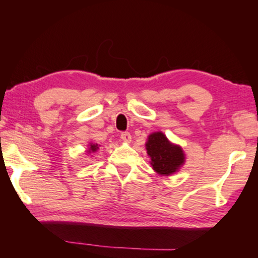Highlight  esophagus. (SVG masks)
<instances>
[{"label": "esophagus", "mask_w": 258, "mask_h": 258, "mask_svg": "<svg viewBox=\"0 0 258 258\" xmlns=\"http://www.w3.org/2000/svg\"><path fill=\"white\" fill-rule=\"evenodd\" d=\"M120 139H122L124 142H130L131 139H132V136H131L128 132H123L120 134Z\"/></svg>", "instance_id": "34e87169"}]
</instances>
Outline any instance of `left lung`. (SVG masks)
I'll return each instance as SVG.
<instances>
[{
    "mask_svg": "<svg viewBox=\"0 0 258 258\" xmlns=\"http://www.w3.org/2000/svg\"><path fill=\"white\" fill-rule=\"evenodd\" d=\"M147 154L153 168L161 175H171L184 163V153L179 146L172 145L161 132L149 136L146 143Z\"/></svg>",
    "mask_w": 258,
    "mask_h": 258,
    "instance_id": "left-lung-1",
    "label": "left lung"
}]
</instances>
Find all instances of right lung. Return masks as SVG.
Returning a JSON list of instances; mask_svg holds the SVG:
<instances>
[{"label":"right lung","mask_w":258,"mask_h":258,"mask_svg":"<svg viewBox=\"0 0 258 258\" xmlns=\"http://www.w3.org/2000/svg\"><path fill=\"white\" fill-rule=\"evenodd\" d=\"M97 149H98L97 144H96V145H95V144H91V147H90V152H91V151H92V152H95Z\"/></svg>","instance_id":"add662e5"}]
</instances>
